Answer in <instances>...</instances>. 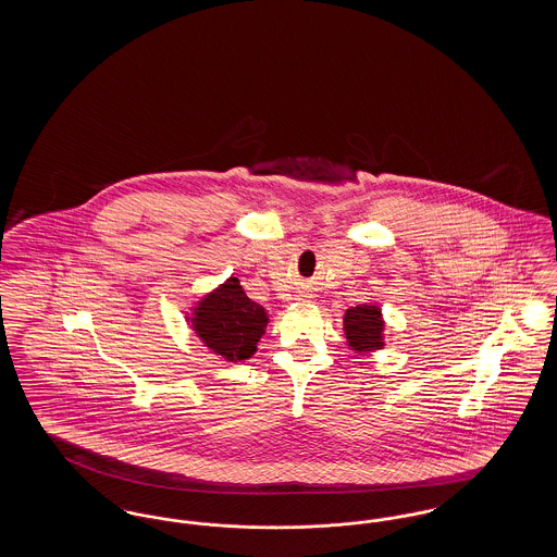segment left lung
I'll return each instance as SVG.
<instances>
[{
    "instance_id": "obj_1",
    "label": "left lung",
    "mask_w": 557,
    "mask_h": 557,
    "mask_svg": "<svg viewBox=\"0 0 557 557\" xmlns=\"http://www.w3.org/2000/svg\"><path fill=\"white\" fill-rule=\"evenodd\" d=\"M382 311L373 305L350 307L345 315V334L348 346L357 352H371L384 346Z\"/></svg>"
}]
</instances>
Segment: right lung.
Returning a JSON list of instances; mask_svg holds the SVG:
<instances>
[{"label": "right lung", "instance_id": "right-lung-1", "mask_svg": "<svg viewBox=\"0 0 557 557\" xmlns=\"http://www.w3.org/2000/svg\"><path fill=\"white\" fill-rule=\"evenodd\" d=\"M267 311L246 296L238 277H230L194 307L191 325L198 338L225 361H244L257 352L265 334Z\"/></svg>", "mask_w": 557, "mask_h": 557}]
</instances>
